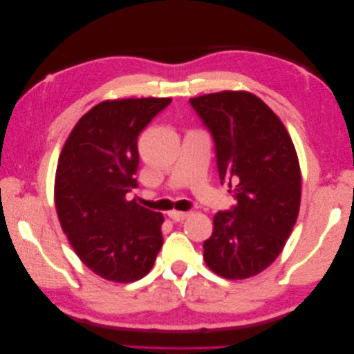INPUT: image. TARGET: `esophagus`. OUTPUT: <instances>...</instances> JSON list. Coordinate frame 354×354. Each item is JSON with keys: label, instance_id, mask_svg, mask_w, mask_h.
Listing matches in <instances>:
<instances>
[{"label": "esophagus", "instance_id": "esophagus-1", "mask_svg": "<svg viewBox=\"0 0 354 354\" xmlns=\"http://www.w3.org/2000/svg\"><path fill=\"white\" fill-rule=\"evenodd\" d=\"M168 216L173 218L174 221H183L189 217V212H183V211H169Z\"/></svg>", "mask_w": 354, "mask_h": 354}]
</instances>
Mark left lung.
I'll list each match as a JSON object with an SVG mask.
<instances>
[{"label": "left lung", "instance_id": "obj_1", "mask_svg": "<svg viewBox=\"0 0 354 354\" xmlns=\"http://www.w3.org/2000/svg\"><path fill=\"white\" fill-rule=\"evenodd\" d=\"M189 102L212 136L221 185L238 202L214 216L203 260L226 279H246L277 259L294 229L301 198L295 147L279 118L251 93Z\"/></svg>", "mask_w": 354, "mask_h": 354}]
</instances>
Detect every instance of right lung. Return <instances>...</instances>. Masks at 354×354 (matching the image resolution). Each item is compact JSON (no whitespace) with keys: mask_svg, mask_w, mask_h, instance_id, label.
I'll use <instances>...</instances> for the list:
<instances>
[{"mask_svg":"<svg viewBox=\"0 0 354 354\" xmlns=\"http://www.w3.org/2000/svg\"><path fill=\"white\" fill-rule=\"evenodd\" d=\"M169 103L102 102L81 118L62 149L55 185L62 229L80 260L103 279H142L164 243L162 214L127 194L138 186V134Z\"/></svg>","mask_w":354,"mask_h":354,"instance_id":"right-lung-1","label":"right lung"}]
</instances>
